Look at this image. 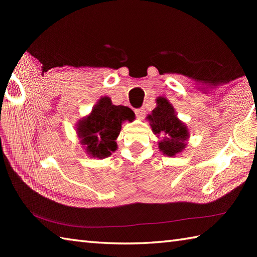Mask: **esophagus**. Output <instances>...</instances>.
<instances>
[{
	"label": "esophagus",
	"instance_id": "1",
	"mask_svg": "<svg viewBox=\"0 0 257 257\" xmlns=\"http://www.w3.org/2000/svg\"><path fill=\"white\" fill-rule=\"evenodd\" d=\"M135 113H136L138 119H143L145 116V108L144 107H139L135 110Z\"/></svg>",
	"mask_w": 257,
	"mask_h": 257
}]
</instances>
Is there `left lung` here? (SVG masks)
<instances>
[{
	"label": "left lung",
	"instance_id": "1",
	"mask_svg": "<svg viewBox=\"0 0 257 257\" xmlns=\"http://www.w3.org/2000/svg\"><path fill=\"white\" fill-rule=\"evenodd\" d=\"M152 130L155 135H162L159 149L164 155L175 156L186 149V141L189 137L188 128L177 118L172 104L165 97L156 98V107L149 114Z\"/></svg>",
	"mask_w": 257,
	"mask_h": 257
}]
</instances>
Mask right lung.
<instances>
[{
  "label": "right lung",
  "instance_id": "obj_1",
  "mask_svg": "<svg viewBox=\"0 0 257 257\" xmlns=\"http://www.w3.org/2000/svg\"><path fill=\"white\" fill-rule=\"evenodd\" d=\"M134 119L132 108L113 105L111 98L104 96L93 107L90 114L78 121V137L88 155L96 159L107 158L116 150L115 139L120 134L121 123Z\"/></svg>",
  "mask_w": 257,
  "mask_h": 257
}]
</instances>
